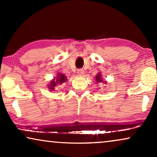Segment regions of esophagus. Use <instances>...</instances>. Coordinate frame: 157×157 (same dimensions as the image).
Masks as SVG:
<instances>
[{
    "mask_svg": "<svg viewBox=\"0 0 157 157\" xmlns=\"http://www.w3.org/2000/svg\"><path fill=\"white\" fill-rule=\"evenodd\" d=\"M77 74H78L79 76H83V74H84V71H83V69H78Z\"/></svg>",
    "mask_w": 157,
    "mask_h": 157,
    "instance_id": "esophagus-1",
    "label": "esophagus"
}]
</instances>
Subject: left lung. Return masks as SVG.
Returning a JSON list of instances; mask_svg holds the SVG:
<instances>
[{"label": "left lung", "instance_id": "left-lung-1", "mask_svg": "<svg viewBox=\"0 0 157 157\" xmlns=\"http://www.w3.org/2000/svg\"><path fill=\"white\" fill-rule=\"evenodd\" d=\"M95 80L96 82H99V83H105L106 84V81H104L102 78V75L101 73H98L97 74H96V76L95 77Z\"/></svg>", "mask_w": 157, "mask_h": 157}]
</instances>
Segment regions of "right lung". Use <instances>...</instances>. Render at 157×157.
<instances>
[{"label":"right lung","mask_w":157,"mask_h":157,"mask_svg":"<svg viewBox=\"0 0 157 157\" xmlns=\"http://www.w3.org/2000/svg\"><path fill=\"white\" fill-rule=\"evenodd\" d=\"M67 81V78L65 75L62 74V73H58L56 74V76L54 77L52 80L50 81L49 84L48 85L49 91H55L56 89L59 86L63 84V83H66Z\"/></svg>","instance_id":"obj_1"}]
</instances>
